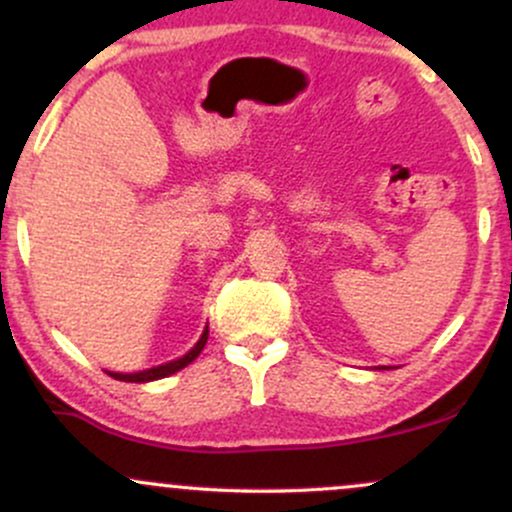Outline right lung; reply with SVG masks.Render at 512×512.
<instances>
[{
    "instance_id": "right-lung-1",
    "label": "right lung",
    "mask_w": 512,
    "mask_h": 512,
    "mask_svg": "<svg viewBox=\"0 0 512 512\" xmlns=\"http://www.w3.org/2000/svg\"><path fill=\"white\" fill-rule=\"evenodd\" d=\"M207 339H209V327H204V332H202V337H199V342L192 346V349L187 351V354L182 356V358H175V361L163 363V366L142 370V373H110V375H113L115 380H125V383H149V380L168 378V375L178 373L180 368L190 366V363L195 361L199 354H202V349H204V344H207Z\"/></svg>"
}]
</instances>
